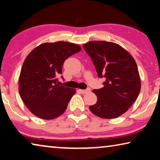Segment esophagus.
Returning a JSON list of instances; mask_svg holds the SVG:
<instances>
[{"label": "esophagus", "mask_w": 160, "mask_h": 160, "mask_svg": "<svg viewBox=\"0 0 160 160\" xmlns=\"http://www.w3.org/2000/svg\"><path fill=\"white\" fill-rule=\"evenodd\" d=\"M90 91H91V88H88L87 89H78V92H80L83 94H86V93L89 92Z\"/></svg>", "instance_id": "esophagus-1"}]
</instances>
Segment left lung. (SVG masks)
<instances>
[{"mask_svg":"<svg viewBox=\"0 0 160 160\" xmlns=\"http://www.w3.org/2000/svg\"><path fill=\"white\" fill-rule=\"evenodd\" d=\"M83 47L92 58L99 77L106 78L104 87L93 90L97 102L89 106L90 111L103 119L121 116L134 104L141 89L136 61L115 43L93 41Z\"/></svg>","mask_w":160,"mask_h":160,"instance_id":"1","label":"left lung"}]
</instances>
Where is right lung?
Instances as JSON below:
<instances>
[{
	"label": "right lung",
	"mask_w": 160,
	"mask_h": 160,
	"mask_svg": "<svg viewBox=\"0 0 160 160\" xmlns=\"http://www.w3.org/2000/svg\"><path fill=\"white\" fill-rule=\"evenodd\" d=\"M82 50L78 44L57 41L44 43L31 51L22 66L18 91L32 114L53 119L66 111L75 88L57 84L64 61Z\"/></svg>",
	"instance_id": "add662e5"
}]
</instances>
